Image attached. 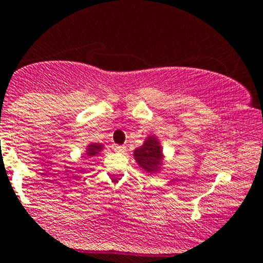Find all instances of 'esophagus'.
<instances>
[{"label":"esophagus","instance_id":"esophagus-1","mask_svg":"<svg viewBox=\"0 0 263 263\" xmlns=\"http://www.w3.org/2000/svg\"><path fill=\"white\" fill-rule=\"evenodd\" d=\"M115 152L120 153V155H122V153L126 152V147L125 146H115Z\"/></svg>","mask_w":263,"mask_h":263}]
</instances>
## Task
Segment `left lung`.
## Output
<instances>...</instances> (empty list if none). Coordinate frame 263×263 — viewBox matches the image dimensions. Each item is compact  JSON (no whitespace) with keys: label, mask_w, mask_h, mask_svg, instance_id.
I'll return each mask as SVG.
<instances>
[{"label":"left lung","mask_w":263,"mask_h":263,"mask_svg":"<svg viewBox=\"0 0 263 263\" xmlns=\"http://www.w3.org/2000/svg\"><path fill=\"white\" fill-rule=\"evenodd\" d=\"M134 153L136 162L147 173L152 174L161 170V165L163 164V153L161 143L157 140L156 136L147 137L144 143L137 149H135Z\"/></svg>","instance_id":"1"}]
</instances>
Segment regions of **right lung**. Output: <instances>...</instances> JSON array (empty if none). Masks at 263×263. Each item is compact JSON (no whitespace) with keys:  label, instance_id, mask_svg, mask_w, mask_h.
<instances>
[{"label":"right lung","instance_id":"1","mask_svg":"<svg viewBox=\"0 0 263 263\" xmlns=\"http://www.w3.org/2000/svg\"><path fill=\"white\" fill-rule=\"evenodd\" d=\"M102 148H104V146H102L101 143H91L89 144V146L86 147V156L87 157H93L96 155H99V153L101 152Z\"/></svg>","mask_w":263,"mask_h":263}]
</instances>
